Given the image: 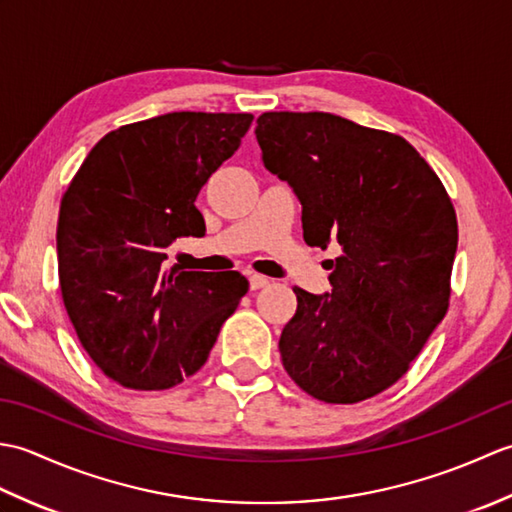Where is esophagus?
Returning a JSON list of instances; mask_svg holds the SVG:
<instances>
[{
    "label": "esophagus",
    "instance_id": "1",
    "mask_svg": "<svg viewBox=\"0 0 512 512\" xmlns=\"http://www.w3.org/2000/svg\"><path fill=\"white\" fill-rule=\"evenodd\" d=\"M248 284H250V290H262L270 284V279L264 277V275H250L248 277Z\"/></svg>",
    "mask_w": 512,
    "mask_h": 512
}]
</instances>
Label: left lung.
Segmentation results:
<instances>
[{
	"instance_id": "left-lung-1",
	"label": "left lung",
	"mask_w": 512,
	"mask_h": 512,
	"mask_svg": "<svg viewBox=\"0 0 512 512\" xmlns=\"http://www.w3.org/2000/svg\"><path fill=\"white\" fill-rule=\"evenodd\" d=\"M255 136L264 167L301 202L303 239L341 246L332 292L295 288L281 361L312 398H372L407 374L449 310L458 248L449 193L405 138L328 112H266Z\"/></svg>"
}]
</instances>
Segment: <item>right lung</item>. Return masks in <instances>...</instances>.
Instances as JSON below:
<instances>
[{"mask_svg":"<svg viewBox=\"0 0 512 512\" xmlns=\"http://www.w3.org/2000/svg\"><path fill=\"white\" fill-rule=\"evenodd\" d=\"M253 114L171 112L92 147L57 224L63 306L83 350L129 389H169L206 363L246 295L235 270H167L178 237H202L195 198L231 158Z\"/></svg>","mask_w":512,"mask_h":512,"instance_id":"1","label":"right lung"}]
</instances>
